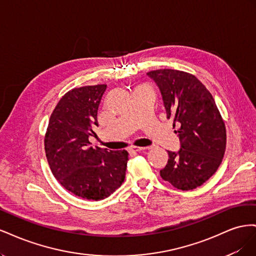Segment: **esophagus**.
Listing matches in <instances>:
<instances>
[{
  "label": "esophagus",
  "mask_w": 256,
  "mask_h": 256,
  "mask_svg": "<svg viewBox=\"0 0 256 256\" xmlns=\"http://www.w3.org/2000/svg\"><path fill=\"white\" fill-rule=\"evenodd\" d=\"M147 150V147H141V146H131L129 148V152H142Z\"/></svg>",
  "instance_id": "1"
}]
</instances>
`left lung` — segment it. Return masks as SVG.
<instances>
[{"instance_id":"left-lung-1","label":"left lung","mask_w":256,"mask_h":256,"mask_svg":"<svg viewBox=\"0 0 256 256\" xmlns=\"http://www.w3.org/2000/svg\"><path fill=\"white\" fill-rule=\"evenodd\" d=\"M157 83L166 118L177 122L180 150L168 152L162 180L187 191L202 186L220 166L226 146V130L214 99L196 76L175 69L147 72ZM175 127V125H173Z\"/></svg>"}]
</instances>
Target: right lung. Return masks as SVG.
Instances as JSON below:
<instances>
[{
	"label": "right lung",
	"mask_w": 256,
	"mask_h": 256,
	"mask_svg": "<svg viewBox=\"0 0 256 256\" xmlns=\"http://www.w3.org/2000/svg\"><path fill=\"white\" fill-rule=\"evenodd\" d=\"M106 84L72 88L60 99L44 136V150L54 177L74 196L99 200L113 193L125 180L127 150L90 146L96 136L97 111Z\"/></svg>",
	"instance_id": "right-lung-1"
}]
</instances>
